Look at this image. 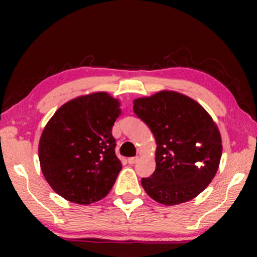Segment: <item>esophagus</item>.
<instances>
[{
  "label": "esophagus",
  "mask_w": 257,
  "mask_h": 257,
  "mask_svg": "<svg viewBox=\"0 0 257 257\" xmlns=\"http://www.w3.org/2000/svg\"><path fill=\"white\" fill-rule=\"evenodd\" d=\"M138 160H139V157H132V158H128V164H130V165H135Z\"/></svg>",
  "instance_id": "1"
}]
</instances>
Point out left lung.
<instances>
[{
    "instance_id": "obj_1",
    "label": "left lung",
    "mask_w": 257,
    "mask_h": 257,
    "mask_svg": "<svg viewBox=\"0 0 257 257\" xmlns=\"http://www.w3.org/2000/svg\"><path fill=\"white\" fill-rule=\"evenodd\" d=\"M133 111L157 142L156 171L142 179L145 192L166 206L195 198L215 177L222 154L212 117L192 98L174 91L138 98Z\"/></svg>"
}]
</instances>
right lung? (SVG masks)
Returning <instances> with one entry per match:
<instances>
[{
	"label": "right lung",
	"instance_id": "1",
	"mask_svg": "<svg viewBox=\"0 0 257 257\" xmlns=\"http://www.w3.org/2000/svg\"><path fill=\"white\" fill-rule=\"evenodd\" d=\"M119 101L106 92L77 97L45 125L38 145L41 170L51 188L79 205L99 201L121 170L112 126Z\"/></svg>",
	"mask_w": 257,
	"mask_h": 257
}]
</instances>
